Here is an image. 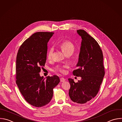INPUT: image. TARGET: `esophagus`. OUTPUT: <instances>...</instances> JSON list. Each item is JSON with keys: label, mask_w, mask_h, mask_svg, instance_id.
I'll list each match as a JSON object with an SVG mask.
<instances>
[{"label": "esophagus", "mask_w": 122, "mask_h": 122, "mask_svg": "<svg viewBox=\"0 0 122 122\" xmlns=\"http://www.w3.org/2000/svg\"><path fill=\"white\" fill-rule=\"evenodd\" d=\"M66 79L64 77H61L60 78V81L61 82H64Z\"/></svg>", "instance_id": "esophagus-1"}]
</instances>
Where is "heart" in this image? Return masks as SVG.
<instances>
[{"label": "heart", "instance_id": "heart-1", "mask_svg": "<svg viewBox=\"0 0 122 122\" xmlns=\"http://www.w3.org/2000/svg\"><path fill=\"white\" fill-rule=\"evenodd\" d=\"M59 47L67 56H71L75 50V46L73 43L69 40H65L59 45ZM54 49L53 47H50L47 53V57L49 60L52 59ZM54 71L56 73H65L66 70L63 66L57 65L54 68Z\"/></svg>", "mask_w": 122, "mask_h": 122}]
</instances>
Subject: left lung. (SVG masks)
I'll use <instances>...</instances> for the list:
<instances>
[{"instance_id":"8db88e82","label":"left lung","mask_w":122,"mask_h":122,"mask_svg":"<svg viewBox=\"0 0 122 122\" xmlns=\"http://www.w3.org/2000/svg\"><path fill=\"white\" fill-rule=\"evenodd\" d=\"M77 33L82 38L77 69L73 74L81 77L77 82L68 78L70 85L69 96L77 103L83 104L97 94L105 74L103 54L97 42L85 30H78Z\"/></svg>"}]
</instances>
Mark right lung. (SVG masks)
I'll use <instances>...</instances> for the list:
<instances>
[{
  "label": "right lung",
  "mask_w": 122,
  "mask_h": 122,
  "mask_svg": "<svg viewBox=\"0 0 122 122\" xmlns=\"http://www.w3.org/2000/svg\"><path fill=\"white\" fill-rule=\"evenodd\" d=\"M53 32H37L20 46L17 55L16 82L25 100L40 107L47 104L53 95V89L60 82L56 75L46 80L39 73L46 60L47 43Z\"/></svg>",
  "instance_id": "add662e5"
}]
</instances>
